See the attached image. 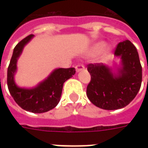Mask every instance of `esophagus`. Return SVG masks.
Instances as JSON below:
<instances>
[{
    "label": "esophagus",
    "mask_w": 148,
    "mask_h": 148,
    "mask_svg": "<svg viewBox=\"0 0 148 148\" xmlns=\"http://www.w3.org/2000/svg\"><path fill=\"white\" fill-rule=\"evenodd\" d=\"M75 69H76V71H77V72H80V71H83L84 69H85V66H84L83 65L78 64L75 66Z\"/></svg>",
    "instance_id": "1"
}]
</instances>
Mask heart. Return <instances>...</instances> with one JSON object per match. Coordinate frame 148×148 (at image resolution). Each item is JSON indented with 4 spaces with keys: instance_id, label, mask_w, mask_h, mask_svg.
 Returning <instances> with one entry per match:
<instances>
[{
    "instance_id": "heart-1",
    "label": "heart",
    "mask_w": 148,
    "mask_h": 148,
    "mask_svg": "<svg viewBox=\"0 0 148 148\" xmlns=\"http://www.w3.org/2000/svg\"><path fill=\"white\" fill-rule=\"evenodd\" d=\"M106 43L104 41H99L94 43L90 50V55H97L99 53L102 51L105 47H106ZM112 52V49L110 47H106L101 55V59L102 60H107L110 57Z\"/></svg>"
}]
</instances>
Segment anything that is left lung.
<instances>
[{
	"instance_id": "8db88e82",
	"label": "left lung",
	"mask_w": 148,
	"mask_h": 148,
	"mask_svg": "<svg viewBox=\"0 0 148 148\" xmlns=\"http://www.w3.org/2000/svg\"><path fill=\"white\" fill-rule=\"evenodd\" d=\"M120 66L103 63L88 65L91 81L86 94L94 106L106 110L127 106L136 97L142 82V66L136 47L129 41L118 43L115 50Z\"/></svg>"
}]
</instances>
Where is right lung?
I'll return each instance as SVG.
<instances>
[{
  "label": "right lung",
  "instance_id": "obj_1",
  "mask_svg": "<svg viewBox=\"0 0 148 148\" xmlns=\"http://www.w3.org/2000/svg\"><path fill=\"white\" fill-rule=\"evenodd\" d=\"M34 35L22 39L15 47L8 67L7 84L9 93L17 105L26 111L34 113L46 112L57 106L60 101L63 84L75 74V69L58 68L48 77L32 88L18 86L15 82V74L17 71V61L24 47L30 42Z\"/></svg>",
  "mask_w": 148,
  "mask_h": 148
}]
</instances>
